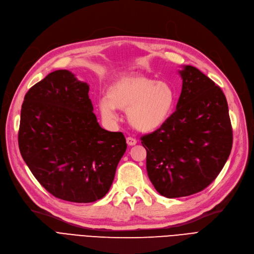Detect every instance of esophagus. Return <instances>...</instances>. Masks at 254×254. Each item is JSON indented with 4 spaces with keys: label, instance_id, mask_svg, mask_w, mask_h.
<instances>
[{
    "label": "esophagus",
    "instance_id": "1",
    "mask_svg": "<svg viewBox=\"0 0 254 254\" xmlns=\"http://www.w3.org/2000/svg\"><path fill=\"white\" fill-rule=\"evenodd\" d=\"M126 141H127L128 146H134V144L137 143V140L134 137H132V136H128L126 138Z\"/></svg>",
    "mask_w": 254,
    "mask_h": 254
}]
</instances>
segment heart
<instances>
[{"label": "heart", "mask_w": 254, "mask_h": 254, "mask_svg": "<svg viewBox=\"0 0 254 254\" xmlns=\"http://www.w3.org/2000/svg\"><path fill=\"white\" fill-rule=\"evenodd\" d=\"M98 100V107L106 120L116 118V108L126 111L130 125L141 132H153L172 117L177 93L171 83L133 74L115 79Z\"/></svg>", "instance_id": "obj_1"}]
</instances>
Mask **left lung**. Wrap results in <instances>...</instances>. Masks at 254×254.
<instances>
[{"label":"left lung","instance_id":"1","mask_svg":"<svg viewBox=\"0 0 254 254\" xmlns=\"http://www.w3.org/2000/svg\"><path fill=\"white\" fill-rule=\"evenodd\" d=\"M176 112L150 134L147 172L155 189L167 198L194 194L219 175L233 147V129L222 90L197 68L184 66Z\"/></svg>","mask_w":254,"mask_h":254}]
</instances>
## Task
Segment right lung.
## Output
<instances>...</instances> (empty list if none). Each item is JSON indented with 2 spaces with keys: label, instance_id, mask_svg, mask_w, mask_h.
<instances>
[{
  "label": "right lung",
  "instance_id": "add662e5",
  "mask_svg": "<svg viewBox=\"0 0 254 254\" xmlns=\"http://www.w3.org/2000/svg\"><path fill=\"white\" fill-rule=\"evenodd\" d=\"M90 87L57 70L28 91L21 105L18 147L38 182L54 196L93 202L110 190L127 143L100 127Z\"/></svg>",
  "mask_w": 254,
  "mask_h": 254
}]
</instances>
